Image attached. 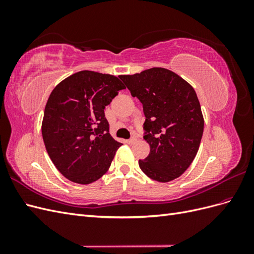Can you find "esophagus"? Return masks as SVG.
I'll return each instance as SVG.
<instances>
[{"instance_id":"obj_1","label":"esophagus","mask_w":254,"mask_h":254,"mask_svg":"<svg viewBox=\"0 0 254 254\" xmlns=\"http://www.w3.org/2000/svg\"><path fill=\"white\" fill-rule=\"evenodd\" d=\"M135 141H136L135 137H131V139L126 140V143H127V144H133V143H135Z\"/></svg>"}]
</instances>
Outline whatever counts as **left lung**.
Returning a JSON list of instances; mask_svg holds the SVG:
<instances>
[{
    "mask_svg": "<svg viewBox=\"0 0 254 254\" xmlns=\"http://www.w3.org/2000/svg\"><path fill=\"white\" fill-rule=\"evenodd\" d=\"M119 77L143 105L144 139L150 145V152L139 161L142 172L159 182L178 178L195 159L203 133L204 122L195 90L163 67Z\"/></svg>",
    "mask_w": 254,
    "mask_h": 254,
    "instance_id": "8db88e82",
    "label": "left lung"
}]
</instances>
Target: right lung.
<instances>
[{"instance_id": "obj_1", "label": "right lung", "mask_w": 254, "mask_h": 254, "mask_svg": "<svg viewBox=\"0 0 254 254\" xmlns=\"http://www.w3.org/2000/svg\"><path fill=\"white\" fill-rule=\"evenodd\" d=\"M123 89L115 76L80 71L52 91L42 136L54 165L66 179L89 184L109 170L122 143L110 135L104 109Z\"/></svg>"}]
</instances>
